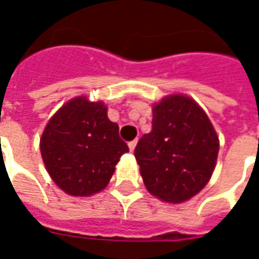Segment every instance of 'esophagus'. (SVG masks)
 <instances>
[{
	"mask_svg": "<svg viewBox=\"0 0 259 259\" xmlns=\"http://www.w3.org/2000/svg\"><path fill=\"white\" fill-rule=\"evenodd\" d=\"M136 146H137V140L130 141V143H129V148H130V151H135Z\"/></svg>",
	"mask_w": 259,
	"mask_h": 259,
	"instance_id": "1",
	"label": "esophagus"
}]
</instances>
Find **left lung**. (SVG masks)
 I'll return each mask as SVG.
<instances>
[{"label": "left lung", "mask_w": 259, "mask_h": 259, "mask_svg": "<svg viewBox=\"0 0 259 259\" xmlns=\"http://www.w3.org/2000/svg\"><path fill=\"white\" fill-rule=\"evenodd\" d=\"M152 129L135 150L147 190L179 204L200 193L217 165L219 139L202 108L174 94L152 108Z\"/></svg>", "instance_id": "8db88e82"}]
</instances>
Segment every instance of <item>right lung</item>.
Wrapping results in <instances>:
<instances>
[{"label":"right lung","mask_w":259,"mask_h":259,"mask_svg":"<svg viewBox=\"0 0 259 259\" xmlns=\"http://www.w3.org/2000/svg\"><path fill=\"white\" fill-rule=\"evenodd\" d=\"M42 161L59 189L87 197L105 189L129 147L104 102L76 97L50 119L40 139Z\"/></svg>","instance_id":"obj_1"}]
</instances>
